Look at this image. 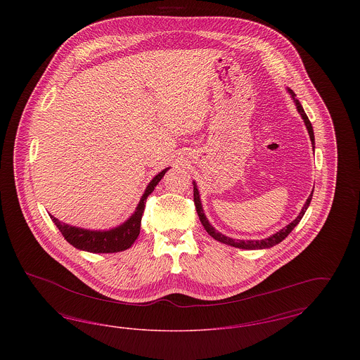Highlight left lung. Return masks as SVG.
<instances>
[{
    "label": "left lung",
    "instance_id": "left-lung-1",
    "mask_svg": "<svg viewBox=\"0 0 360 360\" xmlns=\"http://www.w3.org/2000/svg\"><path fill=\"white\" fill-rule=\"evenodd\" d=\"M288 91L290 93L291 98L294 100V103H295V106H297L298 113H300L301 117L304 119V122H305L307 129H308L309 137H310V140H311V147H313V151H314V134H313V127H311V124H310V121H309L308 116H307V113H305L302 105L295 98L294 91H292L291 89H289V87H288ZM193 185H194V204H195V209H197L200 221L204 225L206 232H207L213 239L217 240V241H220V243H224V244H226V245H232V247H236V248H241V250H263V248H270V247L276 245L278 243H281L282 240L286 239L288 235L294 229V226H297V224L300 223L301 219L304 217V214H305V212H307V209L309 207V204H310V201H311V197H313V191H311L310 195L308 197V200H307V202H305V205L301 209L300 214L297 216V219L292 220V221H291L289 225H286L285 228H282L279 232H276L274 235L269 236L267 239L236 240L232 239V238H228V236H225L223 233H220L219 231H216V229L210 225V223L207 221L205 213H204V209H202V204H201L200 191H198V188H197L195 182H193Z\"/></svg>",
    "mask_w": 360,
    "mask_h": 360
}]
</instances>
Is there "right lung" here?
<instances>
[{
    "mask_svg": "<svg viewBox=\"0 0 360 360\" xmlns=\"http://www.w3.org/2000/svg\"><path fill=\"white\" fill-rule=\"evenodd\" d=\"M169 169H165L163 172L155 175L153 181L146 188L144 194L141 195L140 201L136 206V210L134 214L116 228H112L109 231H90L78 226H72L69 224L59 221L56 217L50 214L52 221L58 226V229L62 232L63 238L69 241L70 244L78 250L93 252V254H112V252H120L124 250H128L137 239L140 233V224L141 216L146 207L147 197L154 191L155 186L159 184V181L163 178Z\"/></svg>",
    "mask_w": 360,
    "mask_h": 360,
    "instance_id": "right-lung-1",
    "label": "right lung"
}]
</instances>
